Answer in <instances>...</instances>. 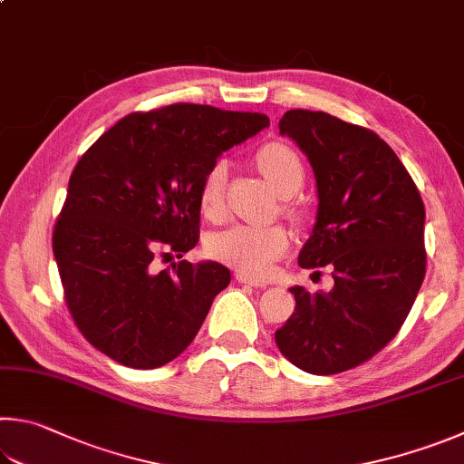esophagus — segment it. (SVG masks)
I'll return each mask as SVG.
<instances>
[{
    "label": "esophagus",
    "mask_w": 464,
    "mask_h": 464,
    "mask_svg": "<svg viewBox=\"0 0 464 464\" xmlns=\"http://www.w3.org/2000/svg\"><path fill=\"white\" fill-rule=\"evenodd\" d=\"M235 280H237L239 284H247V285H251V288H266V285H267V282L257 280V277H251V276L241 274V272L235 276Z\"/></svg>",
    "instance_id": "34e87169"
}]
</instances>
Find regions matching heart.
Instances as JSON below:
<instances>
[{
  "label": "heart",
  "instance_id": "1",
  "mask_svg": "<svg viewBox=\"0 0 464 464\" xmlns=\"http://www.w3.org/2000/svg\"><path fill=\"white\" fill-rule=\"evenodd\" d=\"M256 162L277 195L290 197L302 187L304 164L290 146L280 141L261 146L256 154ZM227 176H229V164L225 158H217L200 179L198 205L208 218L223 217ZM288 247L290 233L282 225L257 227L237 223L215 233L207 243L210 257L254 277H266L272 272L274 264L284 257Z\"/></svg>",
  "mask_w": 464,
  "mask_h": 464
}]
</instances>
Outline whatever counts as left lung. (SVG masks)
I'll list each match as a JSON object with an SVG mask.
<instances>
[{
  "label": "left lung",
  "instance_id": "1",
  "mask_svg": "<svg viewBox=\"0 0 464 464\" xmlns=\"http://www.w3.org/2000/svg\"><path fill=\"white\" fill-rule=\"evenodd\" d=\"M280 133L304 151L316 179V223L298 264L331 266L334 285L316 294L290 288L296 308L276 331V344L302 372L341 373L382 351L414 304L426 274L424 203L372 130L290 109Z\"/></svg>",
  "mask_w": 464,
  "mask_h": 464
}]
</instances>
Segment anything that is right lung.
<instances>
[{
    "label": "right lung",
    "mask_w": 464,
    "mask_h": 464,
    "mask_svg": "<svg viewBox=\"0 0 464 464\" xmlns=\"http://www.w3.org/2000/svg\"><path fill=\"white\" fill-rule=\"evenodd\" d=\"M264 113L176 103L130 113L74 166L53 251L72 320L92 347L131 369L170 363L231 282L217 261L182 259L198 243V184Z\"/></svg>",
    "instance_id": "obj_1"
}]
</instances>
